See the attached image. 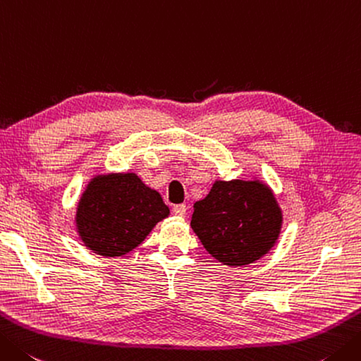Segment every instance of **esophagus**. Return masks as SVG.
<instances>
[{
  "mask_svg": "<svg viewBox=\"0 0 361 361\" xmlns=\"http://www.w3.org/2000/svg\"><path fill=\"white\" fill-rule=\"evenodd\" d=\"M186 209H188V207L185 203H181V204H175L173 207V213L176 214V216H186Z\"/></svg>",
  "mask_w": 361,
  "mask_h": 361,
  "instance_id": "1",
  "label": "esophagus"
}]
</instances>
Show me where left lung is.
I'll use <instances>...</instances> for the list:
<instances>
[{
	"label": "left lung",
	"instance_id": "obj_1",
	"mask_svg": "<svg viewBox=\"0 0 361 361\" xmlns=\"http://www.w3.org/2000/svg\"><path fill=\"white\" fill-rule=\"evenodd\" d=\"M283 213L264 181L216 180L194 203L190 227L211 257L225 266H249L277 243Z\"/></svg>",
	"mask_w": 361,
	"mask_h": 361
}]
</instances>
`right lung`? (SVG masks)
<instances>
[{
    "label": "right lung",
    "mask_w": 361,
    "mask_h": 361,
    "mask_svg": "<svg viewBox=\"0 0 361 361\" xmlns=\"http://www.w3.org/2000/svg\"><path fill=\"white\" fill-rule=\"evenodd\" d=\"M171 214L158 190L136 173H103L92 178L76 207V231L97 255L122 257Z\"/></svg>",
    "instance_id": "add662e5"
}]
</instances>
